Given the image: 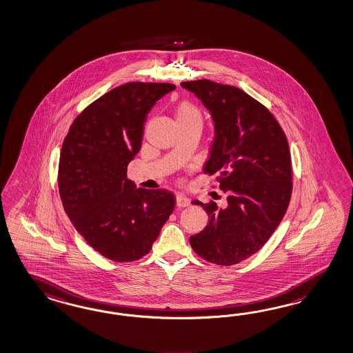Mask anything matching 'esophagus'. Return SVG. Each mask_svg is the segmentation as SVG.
<instances>
[{"label":"esophagus","instance_id":"1","mask_svg":"<svg viewBox=\"0 0 353 353\" xmlns=\"http://www.w3.org/2000/svg\"><path fill=\"white\" fill-rule=\"evenodd\" d=\"M176 206L187 208V206H190V200L184 194H176Z\"/></svg>","mask_w":353,"mask_h":353}]
</instances>
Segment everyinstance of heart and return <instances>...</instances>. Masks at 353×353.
Wrapping results in <instances>:
<instances>
[{
    "mask_svg": "<svg viewBox=\"0 0 353 353\" xmlns=\"http://www.w3.org/2000/svg\"><path fill=\"white\" fill-rule=\"evenodd\" d=\"M176 119L181 121L202 122V113L193 103L183 101L176 110Z\"/></svg>",
    "mask_w": 353,
    "mask_h": 353,
    "instance_id": "1",
    "label": "heart"
}]
</instances>
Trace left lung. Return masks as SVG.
Instances as JSON below:
<instances>
[{
  "instance_id": "1",
  "label": "left lung",
  "mask_w": 353,
  "mask_h": 353,
  "mask_svg": "<svg viewBox=\"0 0 353 353\" xmlns=\"http://www.w3.org/2000/svg\"><path fill=\"white\" fill-rule=\"evenodd\" d=\"M212 113L215 139L203 172L218 175L227 208L201 205L209 223L190 237L202 259L233 265L259 252L279 227L292 191V159L272 113L239 88L210 80L181 82Z\"/></svg>"
}]
</instances>
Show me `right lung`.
Here are the masks:
<instances>
[{
    "mask_svg": "<svg viewBox=\"0 0 353 353\" xmlns=\"http://www.w3.org/2000/svg\"><path fill=\"white\" fill-rule=\"evenodd\" d=\"M174 89L156 82L114 88L81 112L63 141L58 185L64 210L85 241L113 262L151 252L174 210L172 192L137 188L126 176L147 114Z\"/></svg>",
    "mask_w": 353,
    "mask_h": 353,
    "instance_id": "obj_1",
    "label": "right lung"
}]
</instances>
